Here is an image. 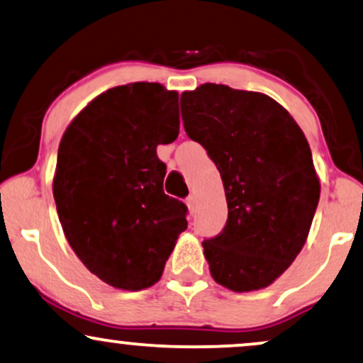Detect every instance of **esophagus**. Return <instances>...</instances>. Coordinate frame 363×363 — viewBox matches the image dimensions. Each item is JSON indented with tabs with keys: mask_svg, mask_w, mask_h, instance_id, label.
Wrapping results in <instances>:
<instances>
[{
	"mask_svg": "<svg viewBox=\"0 0 363 363\" xmlns=\"http://www.w3.org/2000/svg\"><path fill=\"white\" fill-rule=\"evenodd\" d=\"M186 204H187V208H189L191 213H194V208H196V197L191 194V196L187 197V199H186Z\"/></svg>",
	"mask_w": 363,
	"mask_h": 363,
	"instance_id": "obj_1",
	"label": "esophagus"
}]
</instances>
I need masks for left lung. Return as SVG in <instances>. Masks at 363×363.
I'll use <instances>...</instances> for the list:
<instances>
[{"label":"left lung","instance_id":"obj_1","mask_svg":"<svg viewBox=\"0 0 363 363\" xmlns=\"http://www.w3.org/2000/svg\"><path fill=\"white\" fill-rule=\"evenodd\" d=\"M189 139L221 174L223 231L203 241L213 278L233 291L268 286L303 247L320 182L303 132L268 95L204 84L181 95Z\"/></svg>","mask_w":363,"mask_h":363}]
</instances>
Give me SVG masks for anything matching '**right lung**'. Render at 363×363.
<instances>
[{
    "label": "right lung",
    "mask_w": 363,
    "mask_h": 363,
    "mask_svg": "<svg viewBox=\"0 0 363 363\" xmlns=\"http://www.w3.org/2000/svg\"><path fill=\"white\" fill-rule=\"evenodd\" d=\"M177 91L137 82L91 100L62 137L53 197L82 263L121 290L159 281L187 206L164 192L159 144L179 135Z\"/></svg>",
    "instance_id": "1"
}]
</instances>
